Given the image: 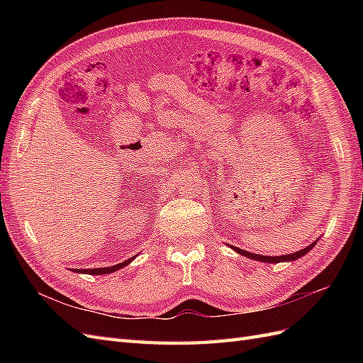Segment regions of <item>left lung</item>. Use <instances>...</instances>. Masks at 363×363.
<instances>
[{"mask_svg": "<svg viewBox=\"0 0 363 363\" xmlns=\"http://www.w3.org/2000/svg\"><path fill=\"white\" fill-rule=\"evenodd\" d=\"M315 245H316V240H313L311 245H307L306 248H303L300 251L291 252V255H284V256H260V255H255V252H250V251H245L242 248H238V247H233V245H230V248L235 250L238 255H242V256H245L248 259H252V260L263 262V263H280V262H294L296 259L306 256L307 252H309Z\"/></svg>", "mask_w": 363, "mask_h": 363, "instance_id": "8db88e82", "label": "left lung"}]
</instances>
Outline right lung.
<instances>
[{"label":"right lung","instance_id":"obj_1","mask_svg":"<svg viewBox=\"0 0 363 363\" xmlns=\"http://www.w3.org/2000/svg\"><path fill=\"white\" fill-rule=\"evenodd\" d=\"M135 257L136 256H133V257H130V259H127V260H124V262H121V263H118V265H113V267H107V268H91V269H72L74 272H79V274H91V276H101V274H111V272H115V271H118V269H121V268H124V267H127L128 263H131L135 260Z\"/></svg>","mask_w":363,"mask_h":363}]
</instances>
